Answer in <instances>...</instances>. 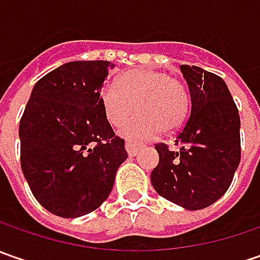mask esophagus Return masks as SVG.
<instances>
[{
	"label": "esophagus",
	"mask_w": 260,
	"mask_h": 260,
	"mask_svg": "<svg viewBox=\"0 0 260 260\" xmlns=\"http://www.w3.org/2000/svg\"><path fill=\"white\" fill-rule=\"evenodd\" d=\"M142 147V145H139V143H133V142H125V150H127V153L128 156H136L137 155V152H139V149Z\"/></svg>",
	"instance_id": "obj_1"
}]
</instances>
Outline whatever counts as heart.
I'll return each instance as SVG.
<instances>
[{"label":"heart","instance_id":"obj_1","mask_svg":"<svg viewBox=\"0 0 260 260\" xmlns=\"http://www.w3.org/2000/svg\"><path fill=\"white\" fill-rule=\"evenodd\" d=\"M104 114L110 124L124 125L121 135L128 139H146L159 132L169 135L184 124L189 113L186 86L169 72L139 68L123 75L115 86H105L101 92Z\"/></svg>","mask_w":260,"mask_h":260}]
</instances>
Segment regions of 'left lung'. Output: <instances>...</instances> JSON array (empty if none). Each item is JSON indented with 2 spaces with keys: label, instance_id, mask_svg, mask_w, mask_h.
<instances>
[{
  "label": "left lung",
  "instance_id": "left-lung-1",
  "mask_svg": "<svg viewBox=\"0 0 260 260\" xmlns=\"http://www.w3.org/2000/svg\"><path fill=\"white\" fill-rule=\"evenodd\" d=\"M191 95L189 120L178 135V152L156 145L150 174L156 192L185 210H203L229 189L240 164V117L225 82L198 66L181 65Z\"/></svg>",
  "mask_w": 260,
  "mask_h": 260
}]
</instances>
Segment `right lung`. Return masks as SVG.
Segmentation results:
<instances>
[{
	"label": "right lung",
	"instance_id": "obj_1",
	"mask_svg": "<svg viewBox=\"0 0 260 260\" xmlns=\"http://www.w3.org/2000/svg\"><path fill=\"white\" fill-rule=\"evenodd\" d=\"M114 63L75 60L36 82L20 121V157L35 198L52 214L76 218L108 198L127 159L104 114L101 88Z\"/></svg>",
	"mask_w": 260,
	"mask_h": 260
}]
</instances>
